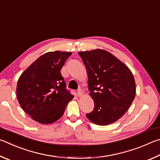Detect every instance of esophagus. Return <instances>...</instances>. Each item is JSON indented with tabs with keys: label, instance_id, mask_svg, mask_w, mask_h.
<instances>
[{
	"label": "esophagus",
	"instance_id": "1",
	"mask_svg": "<svg viewBox=\"0 0 160 160\" xmlns=\"http://www.w3.org/2000/svg\"><path fill=\"white\" fill-rule=\"evenodd\" d=\"M77 94H78V96H79V97L82 96H83V92H82V91L81 90V89H78V90L77 91Z\"/></svg>",
	"mask_w": 160,
	"mask_h": 160
}]
</instances>
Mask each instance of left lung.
Wrapping results in <instances>:
<instances>
[{
    "mask_svg": "<svg viewBox=\"0 0 160 160\" xmlns=\"http://www.w3.org/2000/svg\"><path fill=\"white\" fill-rule=\"evenodd\" d=\"M88 77V90L93 110L86 114L94 124L105 126L124 115L136 96V83L131 70L106 50L79 52Z\"/></svg>",
    "mask_w": 160,
    "mask_h": 160,
    "instance_id": "left-lung-1",
    "label": "left lung"
}]
</instances>
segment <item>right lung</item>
<instances>
[{"label": "right lung", "mask_w": 160, "mask_h": 160, "mask_svg": "<svg viewBox=\"0 0 160 160\" xmlns=\"http://www.w3.org/2000/svg\"><path fill=\"white\" fill-rule=\"evenodd\" d=\"M72 52H48L33 62L19 78L17 96L27 114L48 124L63 115L74 96L66 88L61 69Z\"/></svg>", "instance_id": "add662e5"}]
</instances>
